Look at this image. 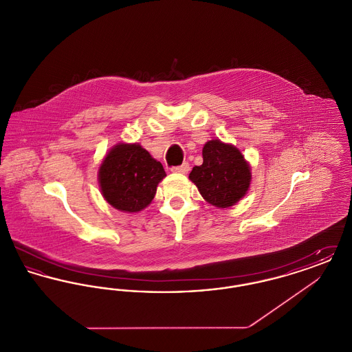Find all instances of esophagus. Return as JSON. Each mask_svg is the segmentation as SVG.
<instances>
[{
  "label": "esophagus",
  "instance_id": "esophagus-1",
  "mask_svg": "<svg viewBox=\"0 0 352 352\" xmlns=\"http://www.w3.org/2000/svg\"><path fill=\"white\" fill-rule=\"evenodd\" d=\"M188 170H190L188 164H182L181 166H175V168H171V171H174V173H181V174H187Z\"/></svg>",
  "mask_w": 352,
  "mask_h": 352
}]
</instances>
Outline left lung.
<instances>
[{
  "label": "left lung",
  "mask_w": 352,
  "mask_h": 352,
  "mask_svg": "<svg viewBox=\"0 0 352 352\" xmlns=\"http://www.w3.org/2000/svg\"><path fill=\"white\" fill-rule=\"evenodd\" d=\"M188 178L197 184L206 201L227 208L247 194L251 170L239 149L212 140L203 148V164L194 166Z\"/></svg>",
  "instance_id": "left-lung-1"
}]
</instances>
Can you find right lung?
<instances>
[{"label":"right lung","mask_w":352,"mask_h":352,"mask_svg":"<svg viewBox=\"0 0 352 352\" xmlns=\"http://www.w3.org/2000/svg\"><path fill=\"white\" fill-rule=\"evenodd\" d=\"M166 177L161 162L137 144H118L107 154L99 170L105 201L125 212L144 210Z\"/></svg>","instance_id":"obj_1"}]
</instances>
